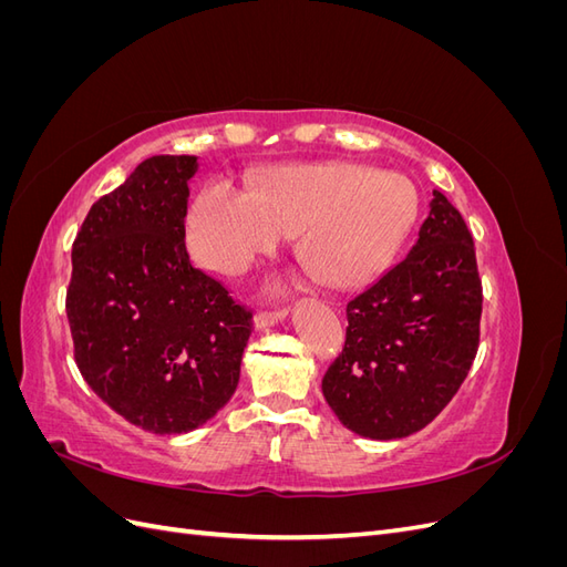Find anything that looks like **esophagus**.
Wrapping results in <instances>:
<instances>
[{
  "instance_id": "34e87169",
  "label": "esophagus",
  "mask_w": 567,
  "mask_h": 567,
  "mask_svg": "<svg viewBox=\"0 0 567 567\" xmlns=\"http://www.w3.org/2000/svg\"><path fill=\"white\" fill-rule=\"evenodd\" d=\"M286 310H271V312H260L255 317V329L257 331H267V329H271V326H277V323H281L284 319H286Z\"/></svg>"
}]
</instances>
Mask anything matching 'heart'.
I'll return each mask as SVG.
<instances>
[{
  "label": "heart",
  "mask_w": 567,
  "mask_h": 567,
  "mask_svg": "<svg viewBox=\"0 0 567 567\" xmlns=\"http://www.w3.org/2000/svg\"><path fill=\"white\" fill-rule=\"evenodd\" d=\"M419 215L416 188L398 173L348 161L281 165L255 194L213 182L186 221L188 248L205 267L241 274L300 234V257L338 290L388 269Z\"/></svg>",
  "instance_id": "b5f03b06"
}]
</instances>
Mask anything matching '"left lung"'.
<instances>
[{"label": "left lung", "instance_id": "8db88e82", "mask_svg": "<svg viewBox=\"0 0 567 567\" xmlns=\"http://www.w3.org/2000/svg\"><path fill=\"white\" fill-rule=\"evenodd\" d=\"M400 265L348 302L342 354L321 390L338 421L369 440L419 433L452 402L480 340L483 286L473 236L447 196Z\"/></svg>", "mask_w": 567, "mask_h": 567}]
</instances>
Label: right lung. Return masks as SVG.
<instances>
[{
    "label": "right lung",
    "instance_id": "add662e5",
    "mask_svg": "<svg viewBox=\"0 0 567 567\" xmlns=\"http://www.w3.org/2000/svg\"><path fill=\"white\" fill-rule=\"evenodd\" d=\"M196 156H153L99 198L73 244L65 312L75 362L115 414L156 435L192 433L241 379L252 315L188 260Z\"/></svg>",
    "mask_w": 567,
    "mask_h": 567
}]
</instances>
